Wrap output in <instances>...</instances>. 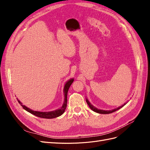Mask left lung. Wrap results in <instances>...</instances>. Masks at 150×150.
I'll use <instances>...</instances> for the list:
<instances>
[{"mask_svg": "<svg viewBox=\"0 0 150 150\" xmlns=\"http://www.w3.org/2000/svg\"><path fill=\"white\" fill-rule=\"evenodd\" d=\"M86 102H87V103H88V104L89 105V108H90L91 109V110H92L93 111H95V112H98V113H99V114H110V113L113 112H115V111H117V110H120V108H121L122 106H123L124 105H125V104H123V105H122V106H120L119 108H116V109H115V110H111V111H104V110H98V109H97V108H96L95 107H94L93 106H92L91 104V103L89 102V101L88 100V99H86Z\"/></svg>", "mask_w": 150, "mask_h": 150, "instance_id": "obj_1", "label": "left lung"}]
</instances>
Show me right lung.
Here are the masks:
<instances>
[{
    "label": "right lung",
    "mask_w": 150,
    "mask_h": 150,
    "mask_svg": "<svg viewBox=\"0 0 150 150\" xmlns=\"http://www.w3.org/2000/svg\"><path fill=\"white\" fill-rule=\"evenodd\" d=\"M74 81V79H71L69 81H68L66 83V84H65L64 86V104H63L62 106L59 109V110H57L56 111H50V112H39V111H33L30 109L28 108V107L25 106L24 105H22V103L18 100V102L19 103V104L22 106V107L25 110H26L27 111L29 112L31 114H33L36 116L39 117H42V118H46V119H51V118H55V117H57L58 116H61V115H62L64 113L66 106H67V92L68 90H69V88L70 87V86L71 85V84L73 83Z\"/></svg>",
    "instance_id": "right-lung-1"
}]
</instances>
